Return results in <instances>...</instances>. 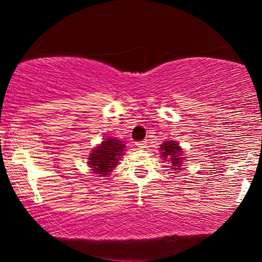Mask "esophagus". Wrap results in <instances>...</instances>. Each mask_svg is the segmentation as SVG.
Segmentation results:
<instances>
[{
    "label": "esophagus",
    "mask_w": 262,
    "mask_h": 262,
    "mask_svg": "<svg viewBox=\"0 0 262 262\" xmlns=\"http://www.w3.org/2000/svg\"><path fill=\"white\" fill-rule=\"evenodd\" d=\"M146 141H142V142H137L136 143V146H137L138 149H144V148H146Z\"/></svg>",
    "instance_id": "1"
}]
</instances>
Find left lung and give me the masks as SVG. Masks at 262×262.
<instances>
[{
  "mask_svg": "<svg viewBox=\"0 0 262 262\" xmlns=\"http://www.w3.org/2000/svg\"><path fill=\"white\" fill-rule=\"evenodd\" d=\"M160 152L163 161L169 162V168L174 170V173H179L181 170L182 164L186 162L185 152L182 148L175 141H166L160 145Z\"/></svg>",
  "mask_w": 262,
  "mask_h": 262,
  "instance_id": "left-lung-1",
  "label": "left lung"
}]
</instances>
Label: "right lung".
Returning <instances> with one entry per match:
<instances>
[{
	"label": "right lung",
	"mask_w": 262,
	"mask_h": 262,
	"mask_svg": "<svg viewBox=\"0 0 262 262\" xmlns=\"http://www.w3.org/2000/svg\"><path fill=\"white\" fill-rule=\"evenodd\" d=\"M125 143L120 139L108 137L93 148L88 156V166L96 177H108L119 163L125 151Z\"/></svg>",
	"instance_id": "obj_1"
}]
</instances>
